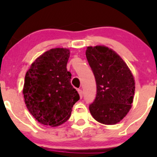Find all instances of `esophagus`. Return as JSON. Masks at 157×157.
I'll return each instance as SVG.
<instances>
[{"label":"esophagus","mask_w":157,"mask_h":157,"mask_svg":"<svg viewBox=\"0 0 157 157\" xmlns=\"http://www.w3.org/2000/svg\"><path fill=\"white\" fill-rule=\"evenodd\" d=\"M77 91H78L79 95H80V99H82V97H83V91H82L81 89H78V90H77Z\"/></svg>","instance_id":"34e87169"}]
</instances>
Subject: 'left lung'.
Instances as JSON below:
<instances>
[{
	"instance_id": "8db88e82",
	"label": "left lung",
	"mask_w": 157,
	"mask_h": 157,
	"mask_svg": "<svg viewBox=\"0 0 157 157\" xmlns=\"http://www.w3.org/2000/svg\"><path fill=\"white\" fill-rule=\"evenodd\" d=\"M86 56L96 83V96L89 109L104 124H115L131 108L135 83L126 63L108 47H87Z\"/></svg>"
}]
</instances>
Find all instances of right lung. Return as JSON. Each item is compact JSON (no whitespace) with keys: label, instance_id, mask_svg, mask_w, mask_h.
I'll return each mask as SVG.
<instances>
[{"label":"right lung","instance_id":"1","mask_svg":"<svg viewBox=\"0 0 157 157\" xmlns=\"http://www.w3.org/2000/svg\"><path fill=\"white\" fill-rule=\"evenodd\" d=\"M68 48L47 51L36 58L25 76L23 93L31 115L44 125L56 127L67 121L80 96L67 71Z\"/></svg>","mask_w":157,"mask_h":157}]
</instances>
